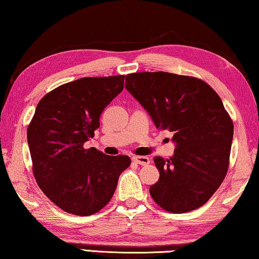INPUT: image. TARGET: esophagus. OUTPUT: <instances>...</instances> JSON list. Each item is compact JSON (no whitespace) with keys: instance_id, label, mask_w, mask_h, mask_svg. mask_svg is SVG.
Listing matches in <instances>:
<instances>
[{"instance_id":"1","label":"esophagus","mask_w":259,"mask_h":259,"mask_svg":"<svg viewBox=\"0 0 259 259\" xmlns=\"http://www.w3.org/2000/svg\"><path fill=\"white\" fill-rule=\"evenodd\" d=\"M134 163L140 164V165H148L150 163V159L147 157V156H134L132 158Z\"/></svg>"}]
</instances>
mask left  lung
I'll return each instance as SVG.
<instances>
[{"label": "left lung", "mask_w": 259, "mask_h": 259, "mask_svg": "<svg viewBox=\"0 0 259 259\" xmlns=\"http://www.w3.org/2000/svg\"><path fill=\"white\" fill-rule=\"evenodd\" d=\"M125 87L156 128L173 134V156L154 159L159 179L151 197L175 213L205 204L225 179L234 132L217 93L200 79L167 72L128 74Z\"/></svg>", "instance_id": "8db88e82"}]
</instances>
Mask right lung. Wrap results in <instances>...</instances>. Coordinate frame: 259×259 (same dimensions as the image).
Masks as SVG:
<instances>
[{
    "label": "right lung",
    "instance_id": "right-lung-1",
    "mask_svg": "<svg viewBox=\"0 0 259 259\" xmlns=\"http://www.w3.org/2000/svg\"><path fill=\"white\" fill-rule=\"evenodd\" d=\"M125 75L82 78L62 84L37 103L27 128L35 180L65 212L90 215L108 204L128 156H108L83 143L94 137L100 117L124 90Z\"/></svg>",
    "mask_w": 259,
    "mask_h": 259
}]
</instances>
